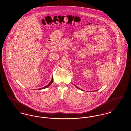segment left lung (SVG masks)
<instances>
[{"mask_svg":"<svg viewBox=\"0 0 131 131\" xmlns=\"http://www.w3.org/2000/svg\"><path fill=\"white\" fill-rule=\"evenodd\" d=\"M75 87H77V88H78V89H81V90H82V89H80V88H79V87H78V86H75Z\"/></svg>","mask_w":131,"mask_h":131,"instance_id":"obj_1","label":"left lung"}]
</instances>
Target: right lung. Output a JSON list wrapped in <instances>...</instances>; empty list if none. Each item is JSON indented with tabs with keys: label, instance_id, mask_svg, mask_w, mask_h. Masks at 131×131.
<instances>
[{
	"label": "right lung",
	"instance_id": "right-lung-1",
	"mask_svg": "<svg viewBox=\"0 0 131 131\" xmlns=\"http://www.w3.org/2000/svg\"><path fill=\"white\" fill-rule=\"evenodd\" d=\"M53 77L52 78V79H51V81H50V83L47 85H46V86H45V87H42V88H39L38 89L39 90H41V89H45V88H47V87H49V86L50 85V84L52 83V82H53Z\"/></svg>",
	"mask_w": 131,
	"mask_h": 131
}]
</instances>
